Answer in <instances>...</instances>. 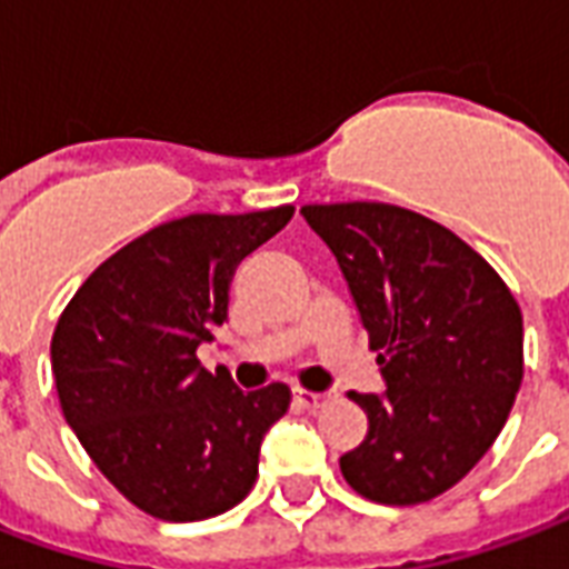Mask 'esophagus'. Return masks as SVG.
Wrapping results in <instances>:
<instances>
[{"instance_id":"esophagus-1","label":"esophagus","mask_w":569,"mask_h":569,"mask_svg":"<svg viewBox=\"0 0 569 569\" xmlns=\"http://www.w3.org/2000/svg\"><path fill=\"white\" fill-rule=\"evenodd\" d=\"M328 398H331L328 391H305V389H296V401L301 403V407H307V410H317V407H322V403H326Z\"/></svg>"}]
</instances>
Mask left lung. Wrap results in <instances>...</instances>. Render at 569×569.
<instances>
[{
  "label": "left lung",
  "instance_id": "1",
  "mask_svg": "<svg viewBox=\"0 0 569 569\" xmlns=\"http://www.w3.org/2000/svg\"><path fill=\"white\" fill-rule=\"evenodd\" d=\"M356 301L382 391H349L368 437L340 456L359 495L410 507L443 495L486 456L521 386V310L458 234L395 204H305Z\"/></svg>",
  "mask_w": 569,
  "mask_h": 569
}]
</instances>
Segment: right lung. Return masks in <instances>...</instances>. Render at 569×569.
I'll list each match as a JSON object with an SVG mask.
<instances>
[{
    "label": "right lung",
    "instance_id": "right-lung-1",
    "mask_svg": "<svg viewBox=\"0 0 569 569\" xmlns=\"http://www.w3.org/2000/svg\"><path fill=\"white\" fill-rule=\"evenodd\" d=\"M296 208L189 213L126 243L62 310L50 365L87 456L138 509L162 521L220 516L250 495L259 449L289 389L241 391L196 349L229 319L238 264Z\"/></svg>",
    "mask_w": 569,
    "mask_h": 569
}]
</instances>
